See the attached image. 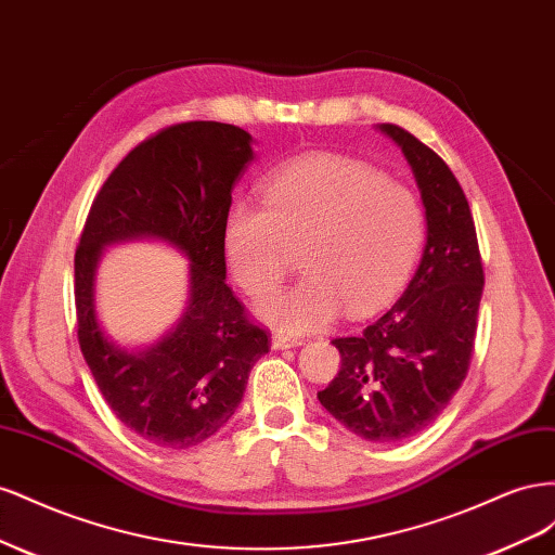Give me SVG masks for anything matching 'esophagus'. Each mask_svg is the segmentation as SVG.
Returning a JSON list of instances; mask_svg holds the SVG:
<instances>
[{
  "label": "esophagus",
  "mask_w": 555,
  "mask_h": 555,
  "mask_svg": "<svg viewBox=\"0 0 555 555\" xmlns=\"http://www.w3.org/2000/svg\"><path fill=\"white\" fill-rule=\"evenodd\" d=\"M273 349H289V347H298L304 345V338H296V335H287V333H275L271 338Z\"/></svg>",
  "instance_id": "esophagus-1"
}]
</instances>
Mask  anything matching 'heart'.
<instances>
[{
  "label": "heart",
  "instance_id": "1",
  "mask_svg": "<svg viewBox=\"0 0 555 555\" xmlns=\"http://www.w3.org/2000/svg\"><path fill=\"white\" fill-rule=\"evenodd\" d=\"M422 241L414 194L340 157L287 164L263 182L261 206L236 198L222 220L227 266L249 296L273 292L298 249L308 275L259 306L261 319L287 333L322 328L345 308L361 317L389 304Z\"/></svg>",
  "mask_w": 555,
  "mask_h": 555
}]
</instances>
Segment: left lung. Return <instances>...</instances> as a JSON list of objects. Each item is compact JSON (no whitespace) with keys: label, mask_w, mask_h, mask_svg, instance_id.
I'll use <instances>...</instances> for the list:
<instances>
[{"label":"left lung","mask_w":555,"mask_h":555,"mask_svg":"<svg viewBox=\"0 0 555 555\" xmlns=\"http://www.w3.org/2000/svg\"><path fill=\"white\" fill-rule=\"evenodd\" d=\"M402 150L426 208V247L391 310L361 335L335 338L340 371L317 398L367 442L422 433L461 389L475 349L483 268L477 231L456 176L410 131L377 125Z\"/></svg>","instance_id":"obj_1"}]
</instances>
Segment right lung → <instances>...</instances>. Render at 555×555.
<instances>
[{
  "label": "right lung",
  "instance_id": "1",
  "mask_svg": "<svg viewBox=\"0 0 555 555\" xmlns=\"http://www.w3.org/2000/svg\"><path fill=\"white\" fill-rule=\"evenodd\" d=\"M251 159V137L241 127H166L115 166L82 227L74 259L80 351L115 416L155 447L190 449L220 430L271 347L224 282L222 220ZM143 237L189 257L191 298L157 346L125 350L95 319V266L104 246Z\"/></svg>",
  "mask_w": 555,
  "mask_h": 555
}]
</instances>
